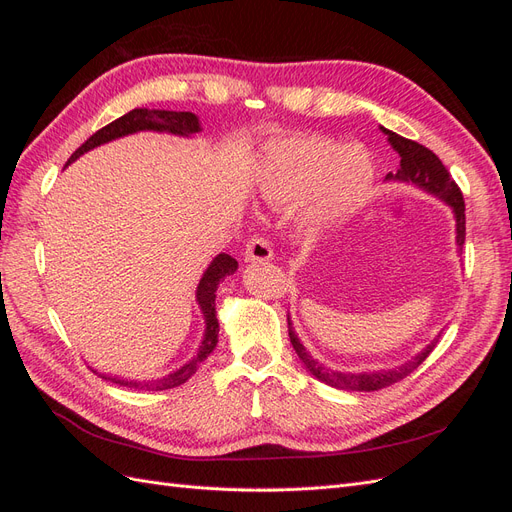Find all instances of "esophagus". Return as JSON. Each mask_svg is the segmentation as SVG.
I'll return each instance as SVG.
<instances>
[{
  "mask_svg": "<svg viewBox=\"0 0 512 512\" xmlns=\"http://www.w3.org/2000/svg\"><path fill=\"white\" fill-rule=\"evenodd\" d=\"M245 262H250V265H254V262H267L273 258V250L267 239L262 237H254L247 241L245 245Z\"/></svg>",
  "mask_w": 512,
  "mask_h": 512,
  "instance_id": "1",
  "label": "esophagus"
}]
</instances>
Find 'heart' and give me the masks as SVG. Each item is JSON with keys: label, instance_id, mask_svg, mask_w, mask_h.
Listing matches in <instances>:
<instances>
[{"label": "heart", "instance_id": "1", "mask_svg": "<svg viewBox=\"0 0 512 512\" xmlns=\"http://www.w3.org/2000/svg\"><path fill=\"white\" fill-rule=\"evenodd\" d=\"M258 190L277 207L297 205V224L322 235L346 222L367 200L376 179L369 153L359 145L337 147L327 136L277 138L265 145L256 170Z\"/></svg>", "mask_w": 512, "mask_h": 512}]
</instances>
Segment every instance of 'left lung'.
I'll return each mask as SVG.
<instances>
[{"instance_id": "obj_1", "label": "left lung", "mask_w": 512, "mask_h": 512, "mask_svg": "<svg viewBox=\"0 0 512 512\" xmlns=\"http://www.w3.org/2000/svg\"><path fill=\"white\" fill-rule=\"evenodd\" d=\"M386 134V141L391 143V147L399 153V168L397 173H389L384 181H397V183H406L414 185V188L423 190L425 194L436 196L442 200L444 205L451 207L455 215V243H457V252H461L463 241H466V205H463V196L461 190L457 188V183L448 175L446 166L440 162L436 153L429 151L427 147L418 145L414 141H408V138L399 136L391 130L380 128ZM288 335H290V344L294 352L299 354V359L303 361L305 369L318 378L320 382L333 386V389H342V391H380L384 386H391L399 380H404L408 374L421 365L429 352L436 348L438 337L431 339V344H427L421 352H416L410 361L401 363L393 369H374V371H339L331 369L324 363H318L309 350L301 344L299 335L294 333L292 320L288 316Z\"/></svg>"}]
</instances>
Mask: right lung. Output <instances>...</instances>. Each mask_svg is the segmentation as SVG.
Here are the masks:
<instances>
[{
  "instance_id": "add662e5",
  "label": "right lung",
  "mask_w": 512,
  "mask_h": 512,
  "mask_svg": "<svg viewBox=\"0 0 512 512\" xmlns=\"http://www.w3.org/2000/svg\"><path fill=\"white\" fill-rule=\"evenodd\" d=\"M136 132H166V134L190 138L200 132V123L194 113L160 111V108H134V111L115 119L113 123H108V126L98 130L94 136H89L87 141L72 153L68 164L76 162L83 153L91 149ZM237 269H239V262L235 258L228 254H218L211 260V265L205 269L203 277H200V282L196 286V303L200 307V314L205 318V333H203V342L198 346V352L188 363H183L179 369L153 380H134V378H121L113 374H98V369H94L96 374L108 382L128 386V389H138V391H166L183 384L192 374H196L200 363H203L215 350V346H218L220 322H218V312H215V297H218L215 290H218L222 280H226V277L235 273Z\"/></svg>"
}]
</instances>
